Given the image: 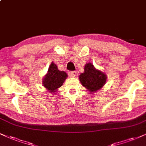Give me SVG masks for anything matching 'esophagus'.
Instances as JSON below:
<instances>
[{
	"label": "esophagus",
	"mask_w": 146,
	"mask_h": 146,
	"mask_svg": "<svg viewBox=\"0 0 146 146\" xmlns=\"http://www.w3.org/2000/svg\"><path fill=\"white\" fill-rule=\"evenodd\" d=\"M68 74H69L70 77H75L76 76V71L70 72L68 73Z\"/></svg>",
	"instance_id": "obj_1"
}]
</instances>
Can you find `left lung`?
<instances>
[{
  "label": "left lung",
  "instance_id": "1",
  "mask_svg": "<svg viewBox=\"0 0 146 146\" xmlns=\"http://www.w3.org/2000/svg\"><path fill=\"white\" fill-rule=\"evenodd\" d=\"M84 72L79 76L81 84L91 93H96L105 85L107 75L102 70L96 69L92 63L84 65Z\"/></svg>",
  "mask_w": 146,
  "mask_h": 146
}]
</instances>
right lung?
<instances>
[{
	"mask_svg": "<svg viewBox=\"0 0 146 146\" xmlns=\"http://www.w3.org/2000/svg\"><path fill=\"white\" fill-rule=\"evenodd\" d=\"M68 74L64 71H60L57 65L51 62L48 67L47 72L42 79V85L48 92L55 95L58 91V89L64 84Z\"/></svg>",
	"mask_w": 146,
	"mask_h": 146,
	"instance_id": "right-lung-1",
	"label": "right lung"
}]
</instances>
